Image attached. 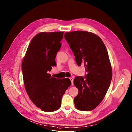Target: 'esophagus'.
Here are the masks:
<instances>
[{
    "instance_id": "1",
    "label": "esophagus",
    "mask_w": 132,
    "mask_h": 132,
    "mask_svg": "<svg viewBox=\"0 0 132 132\" xmlns=\"http://www.w3.org/2000/svg\"><path fill=\"white\" fill-rule=\"evenodd\" d=\"M69 79H70V80H71V85H73V79L72 78H70Z\"/></svg>"
}]
</instances>
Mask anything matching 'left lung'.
<instances>
[{"instance_id":"8db88e82","label":"left lung","mask_w":132,"mask_h":132,"mask_svg":"<svg viewBox=\"0 0 132 132\" xmlns=\"http://www.w3.org/2000/svg\"><path fill=\"white\" fill-rule=\"evenodd\" d=\"M64 38L73 52L77 65L84 64L87 74L77 76L73 83L78 89L75 107L91 111L104 98L112 79V68L105 46L98 36L84 31L66 32Z\"/></svg>"}]
</instances>
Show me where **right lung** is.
<instances>
[{
    "label": "right lung",
    "instance_id": "obj_1",
    "mask_svg": "<svg viewBox=\"0 0 132 132\" xmlns=\"http://www.w3.org/2000/svg\"><path fill=\"white\" fill-rule=\"evenodd\" d=\"M63 32H40L31 41L22 63L26 90L34 104L45 112L58 110L71 81L56 79L48 73L56 65L55 59L61 47Z\"/></svg>",
    "mask_w": 132,
    "mask_h": 132
}]
</instances>
